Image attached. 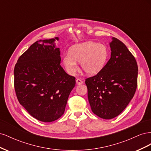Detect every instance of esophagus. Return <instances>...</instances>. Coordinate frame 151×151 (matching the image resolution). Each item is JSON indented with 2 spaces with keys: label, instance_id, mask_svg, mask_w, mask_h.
<instances>
[{
  "label": "esophagus",
  "instance_id": "1",
  "mask_svg": "<svg viewBox=\"0 0 151 151\" xmlns=\"http://www.w3.org/2000/svg\"><path fill=\"white\" fill-rule=\"evenodd\" d=\"M76 83H77V85H81V84H83V81L81 80V79H76Z\"/></svg>",
  "mask_w": 151,
  "mask_h": 151
}]
</instances>
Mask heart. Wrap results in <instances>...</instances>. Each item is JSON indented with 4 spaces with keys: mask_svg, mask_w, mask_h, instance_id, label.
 Here are the masks:
<instances>
[{
    "mask_svg": "<svg viewBox=\"0 0 151 151\" xmlns=\"http://www.w3.org/2000/svg\"><path fill=\"white\" fill-rule=\"evenodd\" d=\"M70 53L63 55V62L68 74L74 75L78 70L76 62H81L83 71L88 76L101 72L108 60V50L104 45L87 42L73 46Z\"/></svg>",
    "mask_w": 151,
    "mask_h": 151,
    "instance_id": "b5f03b06",
    "label": "heart"
}]
</instances>
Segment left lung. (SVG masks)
Returning a JSON list of instances; mask_svg holds the SVG:
<instances>
[{
	"instance_id": "obj_1",
	"label": "left lung",
	"mask_w": 151,
	"mask_h": 151,
	"mask_svg": "<svg viewBox=\"0 0 151 151\" xmlns=\"http://www.w3.org/2000/svg\"><path fill=\"white\" fill-rule=\"evenodd\" d=\"M109 46L110 59L101 72L85 81L91 110L106 120L119 115L133 98L138 76L137 63L125 45L112 38Z\"/></svg>"
}]
</instances>
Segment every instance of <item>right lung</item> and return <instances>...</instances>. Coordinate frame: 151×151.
Returning a JSON list of instances; mask_svg holds the SVG:
<instances>
[{
	"label": "right lung",
	"instance_id": "add662e5",
	"mask_svg": "<svg viewBox=\"0 0 151 151\" xmlns=\"http://www.w3.org/2000/svg\"><path fill=\"white\" fill-rule=\"evenodd\" d=\"M56 37L38 40L17 60L14 70V88L19 103L36 119L51 122L64 113L67 99L76 84L60 65Z\"/></svg>",
	"mask_w": 151,
	"mask_h": 151
}]
</instances>
